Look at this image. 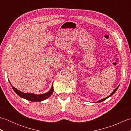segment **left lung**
I'll return each instance as SVG.
<instances>
[{
    "instance_id": "obj_1",
    "label": "left lung",
    "mask_w": 131,
    "mask_h": 131,
    "mask_svg": "<svg viewBox=\"0 0 131 131\" xmlns=\"http://www.w3.org/2000/svg\"><path fill=\"white\" fill-rule=\"evenodd\" d=\"M118 87H119V86H118ZM118 87H117V88H116V89H115V90H114V91L112 93H111L110 94V95L109 96H107V97H106V98H105V99H102V100H100V101H99L98 102H102V101H104V100H105L106 99H107V98H108V97H110V96H112V95H113V94H114V93L116 91V90H118Z\"/></svg>"
}]
</instances>
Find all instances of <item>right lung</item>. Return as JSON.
Returning a JSON list of instances; mask_svg holds the SVG:
<instances>
[{
	"label": "right lung",
	"instance_id": "right-lung-1",
	"mask_svg": "<svg viewBox=\"0 0 131 131\" xmlns=\"http://www.w3.org/2000/svg\"><path fill=\"white\" fill-rule=\"evenodd\" d=\"M10 83V82H9ZM11 86L13 88L14 91L18 94L19 96H20L22 98H24L25 99H26L27 100H29V101H43V100L47 99L49 97L52 95V94L53 92V85L52 86V88L48 92L45 93V94H35L32 93H23L22 92L19 91V90H17V89L15 87H13L10 84Z\"/></svg>",
	"mask_w": 131,
	"mask_h": 131
}]
</instances>
